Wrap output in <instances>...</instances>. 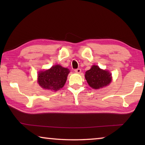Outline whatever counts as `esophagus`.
I'll return each mask as SVG.
<instances>
[{
	"mask_svg": "<svg viewBox=\"0 0 145 145\" xmlns=\"http://www.w3.org/2000/svg\"><path fill=\"white\" fill-rule=\"evenodd\" d=\"M74 71H75V73H80V72H81V69H80V68H77V69H75Z\"/></svg>",
	"mask_w": 145,
	"mask_h": 145,
	"instance_id": "1",
	"label": "esophagus"
}]
</instances>
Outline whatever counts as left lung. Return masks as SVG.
<instances>
[{"label": "left lung", "instance_id": "obj_1", "mask_svg": "<svg viewBox=\"0 0 145 145\" xmlns=\"http://www.w3.org/2000/svg\"><path fill=\"white\" fill-rule=\"evenodd\" d=\"M85 78L88 84L93 89H100L109 84L111 81V74L108 71L103 70L93 65L90 70L86 71Z\"/></svg>", "mask_w": 145, "mask_h": 145}]
</instances>
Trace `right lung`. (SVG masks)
<instances>
[{
  "instance_id": "1",
  "label": "right lung",
  "mask_w": 145,
  "mask_h": 145,
  "mask_svg": "<svg viewBox=\"0 0 145 145\" xmlns=\"http://www.w3.org/2000/svg\"><path fill=\"white\" fill-rule=\"evenodd\" d=\"M70 71L60 65H55L49 70L39 72L38 82L45 89L57 91L62 88L67 81Z\"/></svg>"
}]
</instances>
